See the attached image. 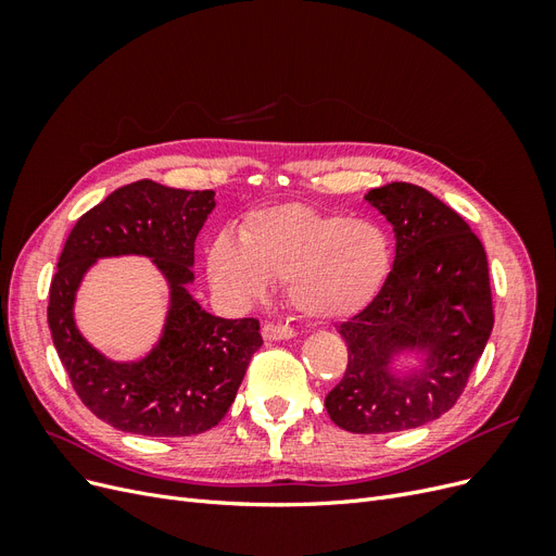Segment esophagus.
<instances>
[{
  "mask_svg": "<svg viewBox=\"0 0 556 556\" xmlns=\"http://www.w3.org/2000/svg\"><path fill=\"white\" fill-rule=\"evenodd\" d=\"M262 336L264 341H288L294 336V329L288 325H274V323H266L262 327Z\"/></svg>",
  "mask_w": 556,
  "mask_h": 556,
  "instance_id": "34e87169",
  "label": "esophagus"
}]
</instances>
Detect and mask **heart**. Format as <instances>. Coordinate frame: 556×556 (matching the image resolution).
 <instances>
[{
	"label": "heart",
	"mask_w": 556,
	"mask_h": 556,
	"mask_svg": "<svg viewBox=\"0 0 556 556\" xmlns=\"http://www.w3.org/2000/svg\"><path fill=\"white\" fill-rule=\"evenodd\" d=\"M392 266L387 233L368 220L308 204L250 215L239 241L220 233L208 276L231 299L257 301L268 282H288L292 306L313 319H343L371 304Z\"/></svg>",
	"instance_id": "1"
}]
</instances>
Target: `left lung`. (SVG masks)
Masks as SVG:
<instances>
[{
    "label": "left lung",
    "mask_w": 556,
    "mask_h": 556,
    "mask_svg": "<svg viewBox=\"0 0 556 556\" xmlns=\"http://www.w3.org/2000/svg\"><path fill=\"white\" fill-rule=\"evenodd\" d=\"M364 199L392 223L396 257L371 304L341 325L348 368L325 406L345 431L392 433L439 419L462 396L494 327L490 268L464 217L419 185ZM401 351L424 364L399 377Z\"/></svg>",
    "instance_id": "left-lung-1"
}]
</instances>
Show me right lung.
<instances>
[{
	"label": "right lung",
	"mask_w": 556,
	"mask_h": 556,
	"mask_svg": "<svg viewBox=\"0 0 556 556\" xmlns=\"http://www.w3.org/2000/svg\"><path fill=\"white\" fill-rule=\"evenodd\" d=\"M215 208L213 190H174L137 180L78 217L50 282L48 327L76 394L106 425L141 435H194L213 429L237 399L260 319H225L201 308L194 241ZM150 256L170 282V313L161 343L139 363H113L73 323V299L87 268L102 256Z\"/></svg>",
	"instance_id": "1"
}]
</instances>
